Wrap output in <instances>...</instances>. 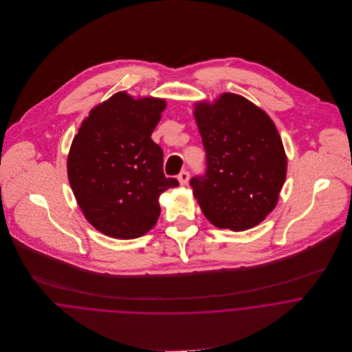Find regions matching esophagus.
Segmentation results:
<instances>
[{
	"instance_id": "1",
	"label": "esophagus",
	"mask_w": 352,
	"mask_h": 352,
	"mask_svg": "<svg viewBox=\"0 0 352 352\" xmlns=\"http://www.w3.org/2000/svg\"><path fill=\"white\" fill-rule=\"evenodd\" d=\"M177 180H179V183H180L182 186H186V184H188V180H190V173H188L187 170H182V172L179 173V176H177Z\"/></svg>"
}]
</instances>
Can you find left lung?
Wrapping results in <instances>:
<instances>
[{"label": "left lung", "mask_w": 352, "mask_h": 352, "mask_svg": "<svg viewBox=\"0 0 352 352\" xmlns=\"http://www.w3.org/2000/svg\"><path fill=\"white\" fill-rule=\"evenodd\" d=\"M194 116L207 168L190 184L203 214L233 232L258 225L275 208L286 180L287 158L274 122L234 94L197 102Z\"/></svg>", "instance_id": "left-lung-1"}]
</instances>
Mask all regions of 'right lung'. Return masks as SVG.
I'll list each match as a JSON object with an SVG mask.
<instances>
[{"mask_svg": "<svg viewBox=\"0 0 352 352\" xmlns=\"http://www.w3.org/2000/svg\"><path fill=\"white\" fill-rule=\"evenodd\" d=\"M164 99H134L118 92L81 123L69 157L67 176L85 218L120 240L148 233L160 217V195L179 182L165 177L164 153L151 133Z\"/></svg>", "mask_w": 352, "mask_h": 352, "instance_id": "obj_1", "label": "right lung"}]
</instances>
